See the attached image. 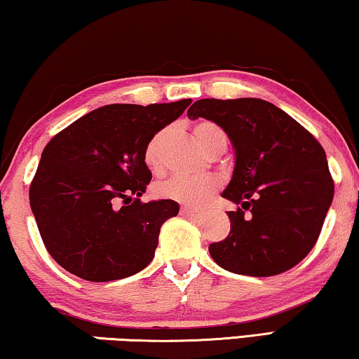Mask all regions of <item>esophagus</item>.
I'll use <instances>...</instances> for the list:
<instances>
[{"label": "esophagus", "instance_id": "34e87169", "mask_svg": "<svg viewBox=\"0 0 359 359\" xmlns=\"http://www.w3.org/2000/svg\"><path fill=\"white\" fill-rule=\"evenodd\" d=\"M180 213L183 215V217H189V218H198V217H201V212L194 210V208H189V207H183V208H181Z\"/></svg>", "mask_w": 359, "mask_h": 359}]
</instances>
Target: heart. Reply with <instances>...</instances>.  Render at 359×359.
<instances>
[{"instance_id":"b5f03b06","label":"heart","mask_w":359,"mask_h":359,"mask_svg":"<svg viewBox=\"0 0 359 359\" xmlns=\"http://www.w3.org/2000/svg\"><path fill=\"white\" fill-rule=\"evenodd\" d=\"M170 135V128L157 130L142 149V161L149 170H158L163 162V151ZM192 135L201 147L210 156L222 154L228 144L224 130L212 120H198L192 126ZM219 189V180L215 176H203V178H186V176H173L161 181L156 186L157 196L170 201H176L189 207H203L212 201V197Z\"/></svg>"}]
</instances>
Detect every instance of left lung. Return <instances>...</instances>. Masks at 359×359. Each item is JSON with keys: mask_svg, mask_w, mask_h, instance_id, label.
Returning a JSON list of instances; mask_svg holds the SVG:
<instances>
[{"mask_svg": "<svg viewBox=\"0 0 359 359\" xmlns=\"http://www.w3.org/2000/svg\"><path fill=\"white\" fill-rule=\"evenodd\" d=\"M187 117L218 123L236 149L223 197L237 208L228 212V237L208 247L215 263L257 278L299 264L316 244L334 197L326 152L316 137L257 97L198 99Z\"/></svg>", "mask_w": 359, "mask_h": 359, "instance_id": "obj_1", "label": "left lung"}]
</instances>
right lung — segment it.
<instances>
[{"label":"right lung","mask_w":359,"mask_h":359,"mask_svg":"<svg viewBox=\"0 0 359 359\" xmlns=\"http://www.w3.org/2000/svg\"><path fill=\"white\" fill-rule=\"evenodd\" d=\"M191 102L110 104L48 142L29 197L43 244L57 264L85 280L107 283L152 262L162 224L180 205L141 202L152 180L142 149Z\"/></svg>","instance_id":"add662e5"}]
</instances>
